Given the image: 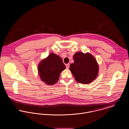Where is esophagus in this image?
Segmentation results:
<instances>
[{"instance_id": "obj_1", "label": "esophagus", "mask_w": 129, "mask_h": 129, "mask_svg": "<svg viewBox=\"0 0 129 129\" xmlns=\"http://www.w3.org/2000/svg\"><path fill=\"white\" fill-rule=\"evenodd\" d=\"M70 64L69 63H68V64H66V68H67V69H69V68H70Z\"/></svg>"}]
</instances>
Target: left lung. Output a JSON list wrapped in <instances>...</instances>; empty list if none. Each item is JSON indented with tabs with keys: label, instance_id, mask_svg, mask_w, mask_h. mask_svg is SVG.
<instances>
[{
	"label": "left lung",
	"instance_id": "left-lung-1",
	"mask_svg": "<svg viewBox=\"0 0 129 129\" xmlns=\"http://www.w3.org/2000/svg\"><path fill=\"white\" fill-rule=\"evenodd\" d=\"M74 62L71 64L70 70L75 79L79 83L88 84L98 75L99 67L94 57L89 53L77 52L74 55Z\"/></svg>",
	"mask_w": 129,
	"mask_h": 129
}]
</instances>
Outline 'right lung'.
I'll return each instance as SVG.
<instances>
[{
	"mask_svg": "<svg viewBox=\"0 0 129 129\" xmlns=\"http://www.w3.org/2000/svg\"><path fill=\"white\" fill-rule=\"evenodd\" d=\"M65 69L62 59L54 53L42 60L38 66L41 79L48 85H53L57 82L60 73Z\"/></svg>",
	"mask_w": 129,
	"mask_h": 129,
	"instance_id": "obj_1",
	"label": "right lung"
}]
</instances>
